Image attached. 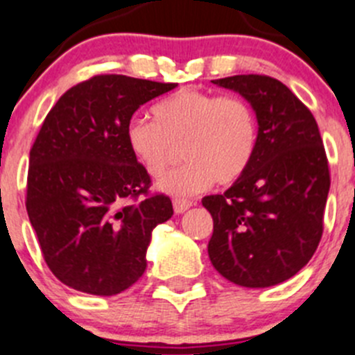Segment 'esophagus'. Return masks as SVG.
I'll use <instances>...</instances> for the list:
<instances>
[{"label":"esophagus","instance_id":"esophagus-1","mask_svg":"<svg viewBox=\"0 0 355 355\" xmlns=\"http://www.w3.org/2000/svg\"><path fill=\"white\" fill-rule=\"evenodd\" d=\"M172 205H174V211L178 212V214H183L187 209H190L191 205H193V202L188 200V198H174V200H172Z\"/></svg>","mask_w":355,"mask_h":355}]
</instances>
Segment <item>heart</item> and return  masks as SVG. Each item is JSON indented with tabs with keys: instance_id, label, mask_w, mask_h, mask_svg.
I'll return each mask as SVG.
<instances>
[{
	"instance_id": "b5f03b06",
	"label": "heart",
	"mask_w": 355,
	"mask_h": 355,
	"mask_svg": "<svg viewBox=\"0 0 355 355\" xmlns=\"http://www.w3.org/2000/svg\"><path fill=\"white\" fill-rule=\"evenodd\" d=\"M153 120L134 118L125 143L151 178H162L178 157L184 162L162 180L172 195H191L212 183L232 184L251 167L259 143L254 107L241 96L184 89L151 107Z\"/></svg>"
}]
</instances>
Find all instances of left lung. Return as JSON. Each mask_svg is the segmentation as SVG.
Here are the masks:
<instances>
[{"label": "left lung", "mask_w": 355, "mask_h": 355, "mask_svg": "<svg viewBox=\"0 0 355 355\" xmlns=\"http://www.w3.org/2000/svg\"><path fill=\"white\" fill-rule=\"evenodd\" d=\"M249 101L259 123L251 167L223 195L202 198L214 230L207 251L225 279L270 288L300 272L322 237L329 167L309 107L265 74L212 80Z\"/></svg>", "instance_id": "1"}]
</instances>
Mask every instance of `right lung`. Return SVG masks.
<instances>
[{"label":"right lung","instance_id":"add662e5","mask_svg":"<svg viewBox=\"0 0 355 355\" xmlns=\"http://www.w3.org/2000/svg\"><path fill=\"white\" fill-rule=\"evenodd\" d=\"M175 83L97 74L71 87L49 111L29 153L28 209L45 263L62 284L113 296L146 270L151 232L171 198L125 143L139 106Z\"/></svg>","mask_w":355,"mask_h":355}]
</instances>
